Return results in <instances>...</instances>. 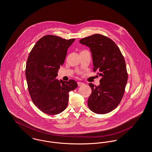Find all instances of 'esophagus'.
<instances>
[{"mask_svg": "<svg viewBox=\"0 0 152 152\" xmlns=\"http://www.w3.org/2000/svg\"><path fill=\"white\" fill-rule=\"evenodd\" d=\"M84 84L83 83H82V82H77V85H78V86L79 87H80V86H82L83 85H84Z\"/></svg>", "mask_w": 152, "mask_h": 152, "instance_id": "esophagus-1", "label": "esophagus"}]
</instances>
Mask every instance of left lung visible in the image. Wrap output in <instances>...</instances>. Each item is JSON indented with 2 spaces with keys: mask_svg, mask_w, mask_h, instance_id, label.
I'll return each mask as SVG.
<instances>
[{
  "mask_svg": "<svg viewBox=\"0 0 152 152\" xmlns=\"http://www.w3.org/2000/svg\"><path fill=\"white\" fill-rule=\"evenodd\" d=\"M89 47L93 62V70L101 77L100 84L88 85L92 93L88 106L96 114H106L114 110L121 101L128 80L124 58L116 44L104 35L94 34L80 40Z\"/></svg>",
  "mask_w": 152,
  "mask_h": 152,
  "instance_id": "left-lung-1",
  "label": "left lung"
}]
</instances>
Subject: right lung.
<instances>
[{
	"label": "right lung",
	"instance_id": "add662e5",
	"mask_svg": "<svg viewBox=\"0 0 152 152\" xmlns=\"http://www.w3.org/2000/svg\"><path fill=\"white\" fill-rule=\"evenodd\" d=\"M75 40L45 36L36 42L27 59L25 76L29 93L34 104L48 115L63 112L68 106L69 91L77 87L74 80L56 79L68 48Z\"/></svg>",
	"mask_w": 152,
	"mask_h": 152
}]
</instances>
